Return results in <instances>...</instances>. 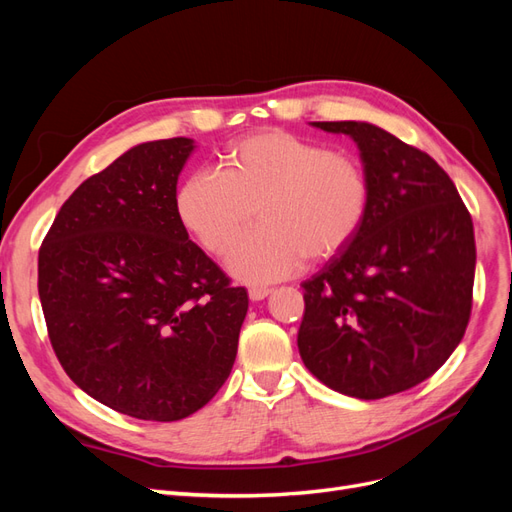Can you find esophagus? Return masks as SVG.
I'll use <instances>...</instances> for the list:
<instances>
[{"label": "esophagus", "instance_id": "1", "mask_svg": "<svg viewBox=\"0 0 512 512\" xmlns=\"http://www.w3.org/2000/svg\"><path fill=\"white\" fill-rule=\"evenodd\" d=\"M271 294V288H250V299L252 301H262Z\"/></svg>", "mask_w": 512, "mask_h": 512}]
</instances>
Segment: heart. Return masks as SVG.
Here are the masks:
<instances>
[{"label": "heart", "instance_id": "b5f03b06", "mask_svg": "<svg viewBox=\"0 0 512 512\" xmlns=\"http://www.w3.org/2000/svg\"><path fill=\"white\" fill-rule=\"evenodd\" d=\"M371 207L365 164L286 130H260L226 147L222 173L200 168L181 183L185 230L220 256L258 215L260 226L228 254V271L247 284L297 273L354 241Z\"/></svg>", "mask_w": 512, "mask_h": 512}]
</instances>
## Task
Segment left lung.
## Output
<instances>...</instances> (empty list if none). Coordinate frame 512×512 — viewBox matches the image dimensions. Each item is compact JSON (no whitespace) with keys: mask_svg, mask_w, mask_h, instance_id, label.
<instances>
[{"mask_svg":"<svg viewBox=\"0 0 512 512\" xmlns=\"http://www.w3.org/2000/svg\"><path fill=\"white\" fill-rule=\"evenodd\" d=\"M361 149L371 207L359 235L303 282L299 352L329 389L382 399L421 384L459 346L472 314L470 211L425 151L363 121H314Z\"/></svg>","mask_w":512,"mask_h":512,"instance_id":"1","label":"left lung"}]
</instances>
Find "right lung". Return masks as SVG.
<instances>
[{"label": "right lung", "mask_w": 512, "mask_h": 512, "mask_svg": "<svg viewBox=\"0 0 512 512\" xmlns=\"http://www.w3.org/2000/svg\"><path fill=\"white\" fill-rule=\"evenodd\" d=\"M192 138L136 145L61 205L38 252L51 346L76 386L143 421L194 414L230 376L247 290L190 241Z\"/></svg>", "instance_id": "1"}]
</instances>
